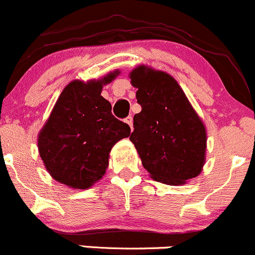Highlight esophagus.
<instances>
[{
    "label": "esophagus",
    "mask_w": 255,
    "mask_h": 255,
    "mask_svg": "<svg viewBox=\"0 0 255 255\" xmlns=\"http://www.w3.org/2000/svg\"><path fill=\"white\" fill-rule=\"evenodd\" d=\"M125 123L128 125V127L131 128V130H132V118L131 117H128L127 119H125Z\"/></svg>",
    "instance_id": "esophagus-1"
}]
</instances>
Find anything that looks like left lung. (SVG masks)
Here are the masks:
<instances>
[{
  "label": "left lung",
  "mask_w": 255,
  "mask_h": 255,
  "mask_svg": "<svg viewBox=\"0 0 255 255\" xmlns=\"http://www.w3.org/2000/svg\"><path fill=\"white\" fill-rule=\"evenodd\" d=\"M141 112L130 135L142 166L153 180L183 185L202 171L207 133L205 124L175 78L138 65L130 73Z\"/></svg>",
  "instance_id": "obj_1"
}]
</instances>
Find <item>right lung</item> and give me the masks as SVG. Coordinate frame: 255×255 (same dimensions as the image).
I'll return each mask as SVG.
<instances>
[{"mask_svg": "<svg viewBox=\"0 0 255 255\" xmlns=\"http://www.w3.org/2000/svg\"><path fill=\"white\" fill-rule=\"evenodd\" d=\"M118 70L102 79L73 80L63 89L38 133V151L49 175L58 182L87 190L105 175L113 146L130 135V127L112 114L102 97Z\"/></svg>", "mask_w": 255, "mask_h": 255, "instance_id": "obj_1", "label": "right lung"}]
</instances>
